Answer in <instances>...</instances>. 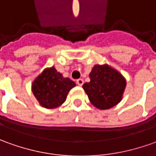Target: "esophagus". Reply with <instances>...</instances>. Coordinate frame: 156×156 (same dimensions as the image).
I'll return each instance as SVG.
<instances>
[{
  "instance_id": "34e87169",
  "label": "esophagus",
  "mask_w": 156,
  "mask_h": 156,
  "mask_svg": "<svg viewBox=\"0 0 156 156\" xmlns=\"http://www.w3.org/2000/svg\"><path fill=\"white\" fill-rule=\"evenodd\" d=\"M76 83H77V84H78V85H79V86H82L83 84V80L82 78H78V79H77Z\"/></svg>"
}]
</instances>
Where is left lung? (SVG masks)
<instances>
[{
    "mask_svg": "<svg viewBox=\"0 0 156 156\" xmlns=\"http://www.w3.org/2000/svg\"><path fill=\"white\" fill-rule=\"evenodd\" d=\"M90 81L83 88L92 104L99 109H108L122 99L126 82L121 74L108 65H96L90 73Z\"/></svg>",
    "mask_w": 156,
    "mask_h": 156,
    "instance_id": "1",
    "label": "left lung"
}]
</instances>
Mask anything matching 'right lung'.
I'll list each match as a JSON object with an SVG mask.
<instances>
[{"label": "right lung", "instance_id": "obj_1", "mask_svg": "<svg viewBox=\"0 0 156 156\" xmlns=\"http://www.w3.org/2000/svg\"><path fill=\"white\" fill-rule=\"evenodd\" d=\"M76 83L64 78L53 66L45 69L32 83V92L42 107L56 108L63 104L71 89Z\"/></svg>", "mask_w": 156, "mask_h": 156}]
</instances>
